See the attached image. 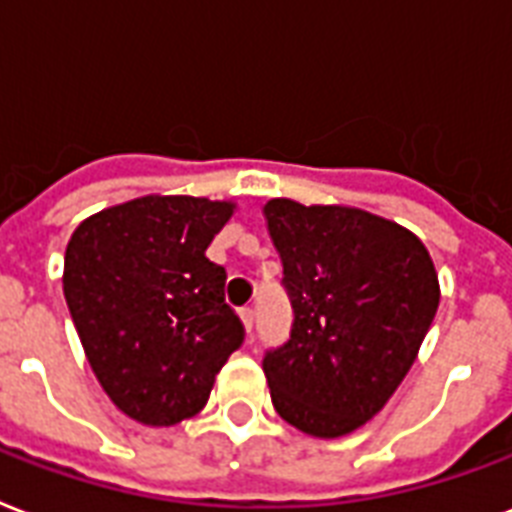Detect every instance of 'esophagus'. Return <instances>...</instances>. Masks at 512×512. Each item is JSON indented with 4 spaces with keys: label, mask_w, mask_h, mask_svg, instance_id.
<instances>
[{
    "label": "esophagus",
    "mask_w": 512,
    "mask_h": 512,
    "mask_svg": "<svg viewBox=\"0 0 512 512\" xmlns=\"http://www.w3.org/2000/svg\"><path fill=\"white\" fill-rule=\"evenodd\" d=\"M239 317H241V322H244V327H247V333H252V325H255V311H252L249 306L241 308Z\"/></svg>",
    "instance_id": "esophagus-1"
}]
</instances>
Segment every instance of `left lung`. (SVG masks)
<instances>
[{
    "instance_id": "obj_1",
    "label": "left lung",
    "mask_w": 512,
    "mask_h": 512,
    "mask_svg": "<svg viewBox=\"0 0 512 512\" xmlns=\"http://www.w3.org/2000/svg\"><path fill=\"white\" fill-rule=\"evenodd\" d=\"M292 303L290 341L263 370L276 413L314 438L370 421L411 370L440 303L432 257L411 230L351 206H263Z\"/></svg>"
}]
</instances>
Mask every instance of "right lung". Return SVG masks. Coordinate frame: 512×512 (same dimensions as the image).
Listing matches in <instances>:
<instances>
[{
    "instance_id": "obj_1",
    "label": "right lung",
    "mask_w": 512,
    "mask_h": 512,
    "mask_svg": "<svg viewBox=\"0 0 512 512\" xmlns=\"http://www.w3.org/2000/svg\"><path fill=\"white\" fill-rule=\"evenodd\" d=\"M236 204L144 195L77 225L64 298L101 389L147 427L201 411L214 376L244 343L225 303V268L206 247Z\"/></svg>"
}]
</instances>
